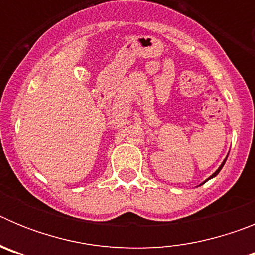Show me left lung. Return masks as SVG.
<instances>
[{"label":"left lung","mask_w":255,"mask_h":255,"mask_svg":"<svg viewBox=\"0 0 255 255\" xmlns=\"http://www.w3.org/2000/svg\"><path fill=\"white\" fill-rule=\"evenodd\" d=\"M226 159H227V157H226V158H225V159H224V162H222V163H221V166H220V167H218V168H217V170H216V172H215V173H212L211 176H209V177H208V179H207V180H206V181H208V180H209V179H213V177H215V176H217V175H218V172H220V171H221V170H222V167H224V164H225V162H226ZM206 181H204V182H206ZM204 182H203V184H204Z\"/></svg>","instance_id":"1"}]
</instances>
